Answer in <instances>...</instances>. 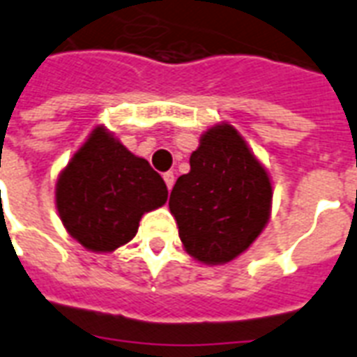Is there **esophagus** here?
<instances>
[{"instance_id":"34e87169","label":"esophagus","mask_w":357,"mask_h":357,"mask_svg":"<svg viewBox=\"0 0 357 357\" xmlns=\"http://www.w3.org/2000/svg\"><path fill=\"white\" fill-rule=\"evenodd\" d=\"M164 181H165V186H167V190H171V188H173V184H175V175H173L171 171H167V173H164Z\"/></svg>"}]
</instances>
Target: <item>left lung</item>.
Wrapping results in <instances>:
<instances>
[{"mask_svg": "<svg viewBox=\"0 0 357 357\" xmlns=\"http://www.w3.org/2000/svg\"><path fill=\"white\" fill-rule=\"evenodd\" d=\"M272 181L250 145L229 123L201 134L190 173L176 178L169 210L184 250L203 264L242 255L272 214Z\"/></svg>", "mask_w": 357, "mask_h": 357, "instance_id": "1", "label": "left lung"}]
</instances>
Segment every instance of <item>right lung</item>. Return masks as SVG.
<instances>
[{
	"mask_svg": "<svg viewBox=\"0 0 357 357\" xmlns=\"http://www.w3.org/2000/svg\"><path fill=\"white\" fill-rule=\"evenodd\" d=\"M165 201L164 178L104 124L93 128L55 184L61 223L93 253H112L128 244L143 214L164 206Z\"/></svg>",
	"mask_w": 357,
	"mask_h": 357,
	"instance_id": "add662e5",
	"label": "right lung"
}]
</instances>
